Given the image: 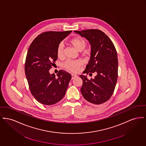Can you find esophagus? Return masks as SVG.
Returning a JSON list of instances; mask_svg holds the SVG:
<instances>
[{"mask_svg":"<svg viewBox=\"0 0 146 146\" xmlns=\"http://www.w3.org/2000/svg\"><path fill=\"white\" fill-rule=\"evenodd\" d=\"M77 77V75L72 74V79H73L74 78H75Z\"/></svg>","mask_w":146,"mask_h":146,"instance_id":"esophagus-1","label":"esophagus"}]
</instances>
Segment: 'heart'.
<instances>
[{"instance_id": "heart-1", "label": "heart", "mask_w": 146, "mask_h": 146, "mask_svg": "<svg viewBox=\"0 0 146 146\" xmlns=\"http://www.w3.org/2000/svg\"><path fill=\"white\" fill-rule=\"evenodd\" d=\"M69 43L74 46L78 51H83L86 46V40L80 37H76L72 38L69 41ZM86 53V52H84ZM64 54V44L60 43L57 48V55L59 58H62ZM83 64V62L80 60H66L63 63V67L72 72H77Z\"/></svg>"}]
</instances>
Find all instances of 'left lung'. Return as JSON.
Wrapping results in <instances>:
<instances>
[{"mask_svg":"<svg viewBox=\"0 0 146 146\" xmlns=\"http://www.w3.org/2000/svg\"><path fill=\"white\" fill-rule=\"evenodd\" d=\"M86 38L91 45L90 59L84 73L96 72L94 79L80 75L83 80L81 93L88 102L99 105L107 102L113 94L118 77L117 52L110 38L98 29L75 31Z\"/></svg>","mask_w":146,"mask_h":146,"instance_id":"left-lung-1","label":"left lung"}]
</instances>
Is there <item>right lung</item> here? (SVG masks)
<instances>
[{"label":"right lung","mask_w":146,"mask_h":146,"mask_svg":"<svg viewBox=\"0 0 146 146\" xmlns=\"http://www.w3.org/2000/svg\"><path fill=\"white\" fill-rule=\"evenodd\" d=\"M71 32L43 33L35 38L27 51L25 73L29 89L35 99L44 105L58 103L66 94L70 74L60 70L56 77L49 70L57 60L58 44Z\"/></svg>","instance_id":"1"}]
</instances>
